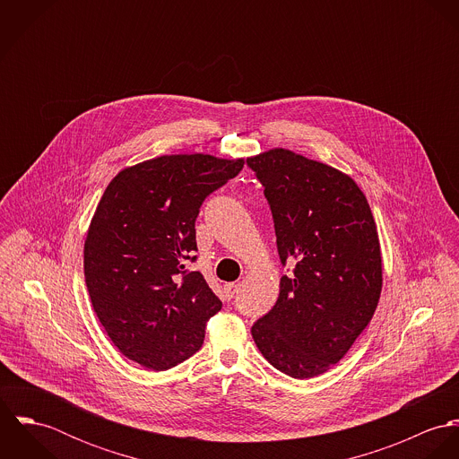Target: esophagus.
Wrapping results in <instances>:
<instances>
[{
    "label": "esophagus",
    "mask_w": 459,
    "mask_h": 459,
    "mask_svg": "<svg viewBox=\"0 0 459 459\" xmlns=\"http://www.w3.org/2000/svg\"><path fill=\"white\" fill-rule=\"evenodd\" d=\"M237 291H238V284H235V282H230L224 286V293L228 299H233L237 295Z\"/></svg>",
    "instance_id": "esophagus-1"
}]
</instances>
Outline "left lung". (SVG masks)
<instances>
[{
	"label": "left lung",
	"mask_w": 459,
	"mask_h": 459,
	"mask_svg": "<svg viewBox=\"0 0 459 459\" xmlns=\"http://www.w3.org/2000/svg\"><path fill=\"white\" fill-rule=\"evenodd\" d=\"M272 210L281 263L275 306L253 328L263 357L291 378L337 364L371 322L382 255L369 203L327 164L275 148L247 159Z\"/></svg>",
	"instance_id": "obj_1"
}]
</instances>
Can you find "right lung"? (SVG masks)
<instances>
[{"label": "right lung", "instance_id": "1", "mask_svg": "<svg viewBox=\"0 0 459 459\" xmlns=\"http://www.w3.org/2000/svg\"><path fill=\"white\" fill-rule=\"evenodd\" d=\"M244 160L164 155L120 171L100 199L84 242L91 306L115 346L166 371L193 357L222 302L189 263L197 256L203 201Z\"/></svg>", "mask_w": 459, "mask_h": 459}]
</instances>
